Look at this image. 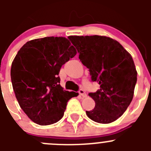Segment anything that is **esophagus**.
<instances>
[{"label":"esophagus","instance_id":"esophagus-1","mask_svg":"<svg viewBox=\"0 0 151 151\" xmlns=\"http://www.w3.org/2000/svg\"><path fill=\"white\" fill-rule=\"evenodd\" d=\"M79 93H80V95L81 96H83V98H84V97H86L87 96L86 93H85V91L83 89H80V91H79Z\"/></svg>","mask_w":151,"mask_h":151}]
</instances>
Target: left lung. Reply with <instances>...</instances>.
<instances>
[{"label": "left lung", "instance_id": "obj_1", "mask_svg": "<svg viewBox=\"0 0 151 151\" xmlns=\"http://www.w3.org/2000/svg\"><path fill=\"white\" fill-rule=\"evenodd\" d=\"M79 58L89 68L91 80L100 89L88 95L95 107L86 111L92 121L109 123L124 113L132 102L137 83V72L132 55L117 41L101 36H71Z\"/></svg>", "mask_w": 151, "mask_h": 151}]
</instances>
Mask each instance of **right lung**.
Masks as SVG:
<instances>
[{"mask_svg":"<svg viewBox=\"0 0 151 151\" xmlns=\"http://www.w3.org/2000/svg\"><path fill=\"white\" fill-rule=\"evenodd\" d=\"M77 54L64 37H45L25 43L12 64L11 79L15 96L28 117L41 126L63 118L67 102L78 93L60 86L61 66Z\"/></svg>","mask_w":151,"mask_h":151,"instance_id":"obj_1","label":"right lung"}]
</instances>
